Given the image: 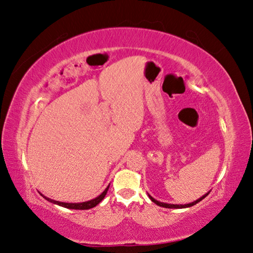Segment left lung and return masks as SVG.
Segmentation results:
<instances>
[{"label":"left lung","instance_id":"8db88e82","mask_svg":"<svg viewBox=\"0 0 253 253\" xmlns=\"http://www.w3.org/2000/svg\"><path fill=\"white\" fill-rule=\"evenodd\" d=\"M209 193H210V191L208 192V193H206L205 195H202V197L200 198V199L195 200L194 202L186 203V205H171V203H165V202H160V201H158V200H156V199H154V198L151 197L150 194H149V198H150L151 201L154 202V203H156L157 206H159V207H164V208H169V209H183V208H188V207H192V206L197 205L198 202H200V201H201V200L205 199V198L207 197V195H208Z\"/></svg>","mask_w":253,"mask_h":253}]
</instances>
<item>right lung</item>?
Segmentation results:
<instances>
[{"instance_id": "obj_1", "label": "right lung", "mask_w": 253, "mask_h": 253, "mask_svg": "<svg viewBox=\"0 0 253 253\" xmlns=\"http://www.w3.org/2000/svg\"><path fill=\"white\" fill-rule=\"evenodd\" d=\"M109 186H110V185H108V187L105 188V190L102 192V193H101V194L99 195V197H96L95 199H92V200H89V201H85V202H79V203L60 202V201H55V200H52V199H50V198L44 197L43 194H41V195H42V197H43L45 200H47L48 202L54 203V205H58V206H60V207H63V208L75 209V210H87V209H90V208H94V207L97 206L101 201H102V200H103L104 197H105V194H107L108 190H109Z\"/></svg>"}]
</instances>
